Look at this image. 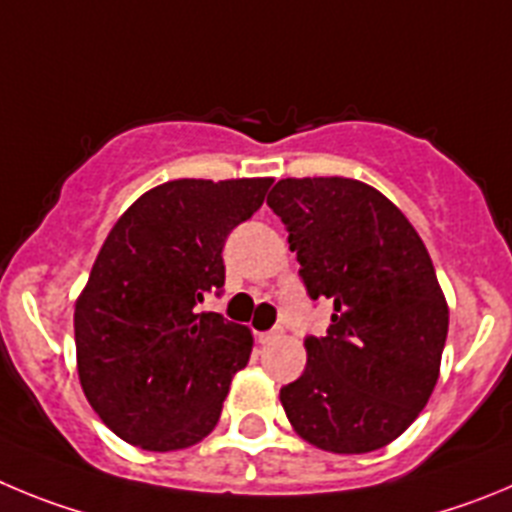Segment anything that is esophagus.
<instances>
[{
    "label": "esophagus",
    "mask_w": 512,
    "mask_h": 512,
    "mask_svg": "<svg viewBox=\"0 0 512 512\" xmlns=\"http://www.w3.org/2000/svg\"><path fill=\"white\" fill-rule=\"evenodd\" d=\"M283 336V329H270V331H262V334H257V339H260L262 344H270L275 342V339H280Z\"/></svg>",
    "instance_id": "obj_1"
}]
</instances>
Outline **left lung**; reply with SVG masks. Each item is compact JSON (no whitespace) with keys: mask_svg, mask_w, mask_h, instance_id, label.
Returning <instances> with one entry per match:
<instances>
[{"mask_svg":"<svg viewBox=\"0 0 512 512\" xmlns=\"http://www.w3.org/2000/svg\"><path fill=\"white\" fill-rule=\"evenodd\" d=\"M267 206L288 229L313 301L334 303L326 336L280 388L290 426L334 454L398 439L439 380L449 308L434 262L403 211L352 178H283Z\"/></svg>","mask_w":512,"mask_h":512,"instance_id":"1","label":"left lung"}]
</instances>
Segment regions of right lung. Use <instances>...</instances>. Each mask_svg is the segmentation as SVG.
<instances>
[{
  "instance_id": "obj_1",
  "label": "right lung",
  "mask_w": 512,
  "mask_h": 512,
  "mask_svg": "<svg viewBox=\"0 0 512 512\" xmlns=\"http://www.w3.org/2000/svg\"><path fill=\"white\" fill-rule=\"evenodd\" d=\"M273 178L150 188L119 216L73 313L78 380L119 439L147 451L199 444L222 416L252 334L201 313L222 290L229 232L265 201Z\"/></svg>"
}]
</instances>
